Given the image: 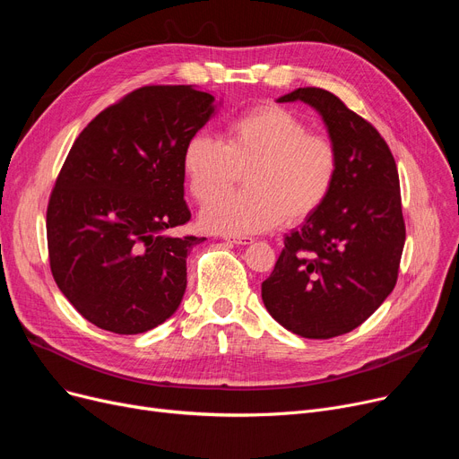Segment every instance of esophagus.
I'll list each match as a JSON object with an SVG mask.
<instances>
[{
  "label": "esophagus",
  "mask_w": 459,
  "mask_h": 459,
  "mask_svg": "<svg viewBox=\"0 0 459 459\" xmlns=\"http://www.w3.org/2000/svg\"><path fill=\"white\" fill-rule=\"evenodd\" d=\"M224 241L226 243H230V245H250L252 241H254V238L252 237H235V235H226L224 237Z\"/></svg>",
  "instance_id": "esophagus-1"
}]
</instances>
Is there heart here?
<instances>
[{
    "mask_svg": "<svg viewBox=\"0 0 459 459\" xmlns=\"http://www.w3.org/2000/svg\"><path fill=\"white\" fill-rule=\"evenodd\" d=\"M338 149L310 133L297 114L259 104L233 117L224 138L194 134L183 151L190 194L206 202L200 221L209 231L252 235L286 221L299 224L325 202L338 176ZM246 173L247 188L221 195Z\"/></svg>",
    "mask_w": 459,
    "mask_h": 459,
    "instance_id": "obj_1",
    "label": "heart"
}]
</instances>
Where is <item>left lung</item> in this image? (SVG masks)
I'll list each match as a JSON object with an SVG mask.
<instances>
[{
	"instance_id": "8db88e82",
	"label": "left lung",
	"mask_w": 459,
	"mask_h": 459,
	"mask_svg": "<svg viewBox=\"0 0 459 459\" xmlns=\"http://www.w3.org/2000/svg\"><path fill=\"white\" fill-rule=\"evenodd\" d=\"M314 106L338 149V176L326 202L286 235L261 283L269 314L312 340L351 333L394 290L405 245L396 160L377 128L331 91L299 87L278 102Z\"/></svg>"
}]
</instances>
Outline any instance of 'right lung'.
Here are the masks:
<instances>
[{
    "label": "right lung",
    "mask_w": 459,
    "mask_h": 459,
    "mask_svg": "<svg viewBox=\"0 0 459 459\" xmlns=\"http://www.w3.org/2000/svg\"><path fill=\"white\" fill-rule=\"evenodd\" d=\"M214 97L192 85H143L87 125L47 209L50 271L99 329L140 334L179 308L186 254L205 237H173L190 211L183 151Z\"/></svg>",
    "instance_id": "add662e5"
}]
</instances>
